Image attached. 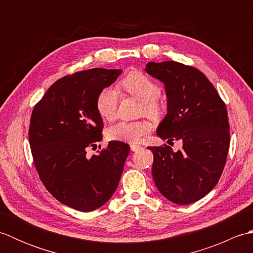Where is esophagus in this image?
I'll list each match as a JSON object with an SVG mask.
<instances>
[{
  "label": "esophagus",
  "mask_w": 253,
  "mask_h": 253,
  "mask_svg": "<svg viewBox=\"0 0 253 253\" xmlns=\"http://www.w3.org/2000/svg\"><path fill=\"white\" fill-rule=\"evenodd\" d=\"M130 149H131V151H133V152H137V151H139V150H141V149H142V147H141V146H139V144H131V146H130Z\"/></svg>",
  "instance_id": "obj_1"
}]
</instances>
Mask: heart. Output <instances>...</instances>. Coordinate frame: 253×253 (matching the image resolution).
Returning a JSON list of instances; mask_svg holds the SVG:
<instances>
[{"label": "heart", "mask_w": 253, "mask_h": 253, "mask_svg": "<svg viewBox=\"0 0 253 253\" xmlns=\"http://www.w3.org/2000/svg\"><path fill=\"white\" fill-rule=\"evenodd\" d=\"M121 88L142 102V111L149 116L155 117L161 114L162 106L158 101L161 89L153 80L141 73L133 72L128 74L122 80ZM118 94L115 89L105 88L96 98V111L104 121H113L116 117ZM151 129L146 121L140 122H120L107 130V137L111 140L137 142Z\"/></svg>", "instance_id": "obj_1"}]
</instances>
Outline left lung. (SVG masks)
<instances>
[{
    "label": "left lung",
    "instance_id": "8db88e82",
    "mask_svg": "<svg viewBox=\"0 0 253 253\" xmlns=\"http://www.w3.org/2000/svg\"><path fill=\"white\" fill-rule=\"evenodd\" d=\"M146 72L165 85L168 114L157 128L165 140H181L182 149L148 147L159 191L180 206L200 200L222 175L229 148L226 105L206 75L192 66L149 62Z\"/></svg>",
    "mask_w": 253,
    "mask_h": 253
}]
</instances>
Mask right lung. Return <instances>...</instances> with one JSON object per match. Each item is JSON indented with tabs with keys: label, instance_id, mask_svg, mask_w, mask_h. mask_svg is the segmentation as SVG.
<instances>
[{
	"label": "right lung",
	"instance_id": "1",
	"mask_svg": "<svg viewBox=\"0 0 253 253\" xmlns=\"http://www.w3.org/2000/svg\"><path fill=\"white\" fill-rule=\"evenodd\" d=\"M121 74L93 68L63 77L32 111L29 143L40 179L53 197L78 211H94L110 200L130 151L127 143L110 141L99 154L87 155L102 140L96 98Z\"/></svg>",
	"mask_w": 253,
	"mask_h": 253
}]
</instances>
